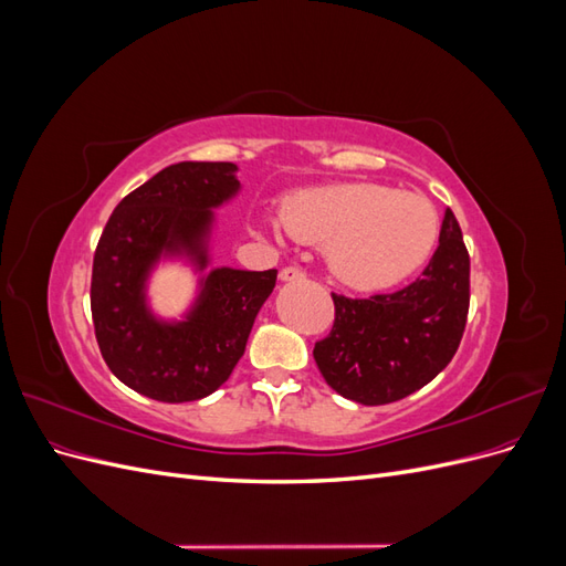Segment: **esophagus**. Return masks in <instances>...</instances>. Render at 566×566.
<instances>
[{
    "label": "esophagus",
    "mask_w": 566,
    "mask_h": 566,
    "mask_svg": "<svg viewBox=\"0 0 566 566\" xmlns=\"http://www.w3.org/2000/svg\"><path fill=\"white\" fill-rule=\"evenodd\" d=\"M279 279H281L283 283H293V281H302V279H304V271H302V269H297V266H285V269H281V273H279Z\"/></svg>",
    "instance_id": "esophagus-1"
}]
</instances>
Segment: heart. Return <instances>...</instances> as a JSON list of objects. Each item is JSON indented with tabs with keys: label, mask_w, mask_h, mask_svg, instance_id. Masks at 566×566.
Returning a JSON list of instances; mask_svg holds the SVG:
<instances>
[{
	"label": "heart",
	"mask_w": 566,
	"mask_h": 566,
	"mask_svg": "<svg viewBox=\"0 0 566 566\" xmlns=\"http://www.w3.org/2000/svg\"><path fill=\"white\" fill-rule=\"evenodd\" d=\"M281 221L295 241L325 250L339 283L366 293L397 285L422 266L439 231L430 200L380 184L302 188L281 202Z\"/></svg>",
	"instance_id": "1"
}]
</instances>
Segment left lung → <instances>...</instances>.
Masks as SVG:
<instances>
[{
	"instance_id": "8db88e82",
	"label": "left lung",
	"mask_w": 566,
	"mask_h": 566,
	"mask_svg": "<svg viewBox=\"0 0 566 566\" xmlns=\"http://www.w3.org/2000/svg\"><path fill=\"white\" fill-rule=\"evenodd\" d=\"M335 323L314 361L339 397L382 406L418 391L449 366L470 306V254L447 208L439 248L422 276L389 295H333Z\"/></svg>"
}]
</instances>
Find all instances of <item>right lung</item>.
I'll return each instance as SVG.
<instances>
[{
	"label": "right lung",
	"instance_id": "right-lung-1",
	"mask_svg": "<svg viewBox=\"0 0 566 566\" xmlns=\"http://www.w3.org/2000/svg\"><path fill=\"white\" fill-rule=\"evenodd\" d=\"M233 163H177L119 200L92 269V318L101 356L129 389L165 403L210 397L243 356L276 269L212 264L217 208L241 193ZM195 271L197 295L179 319L147 297L160 263Z\"/></svg>",
	"mask_w": 566,
	"mask_h": 566
}]
</instances>
